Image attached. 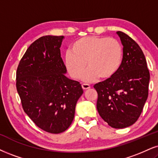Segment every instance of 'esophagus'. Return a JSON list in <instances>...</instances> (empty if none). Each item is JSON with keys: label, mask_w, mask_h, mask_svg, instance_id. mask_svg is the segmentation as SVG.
I'll return each instance as SVG.
<instances>
[{"label": "esophagus", "mask_w": 158, "mask_h": 158, "mask_svg": "<svg viewBox=\"0 0 158 158\" xmlns=\"http://www.w3.org/2000/svg\"><path fill=\"white\" fill-rule=\"evenodd\" d=\"M90 85L87 84V83H83V84H82V88L83 90H87V89H90Z\"/></svg>", "instance_id": "34e87169"}]
</instances>
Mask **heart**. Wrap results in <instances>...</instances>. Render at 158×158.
Wrapping results in <instances>:
<instances>
[{
	"label": "heart",
	"instance_id": "obj_1",
	"mask_svg": "<svg viewBox=\"0 0 158 158\" xmlns=\"http://www.w3.org/2000/svg\"><path fill=\"white\" fill-rule=\"evenodd\" d=\"M123 58V50L117 40L106 36H90L76 40L71 52H67L64 64L69 75L75 79L83 76L86 82H92L98 77L112 78L119 69Z\"/></svg>",
	"mask_w": 158,
	"mask_h": 158
}]
</instances>
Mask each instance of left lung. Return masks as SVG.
<instances>
[{"label": "left lung", "instance_id": "1", "mask_svg": "<svg viewBox=\"0 0 158 158\" xmlns=\"http://www.w3.org/2000/svg\"><path fill=\"white\" fill-rule=\"evenodd\" d=\"M116 34L123 45L121 67L112 78L96 83L94 88L100 116L108 125L122 129L139 118L147 100L150 75L139 44L123 32Z\"/></svg>", "mask_w": 158, "mask_h": 158}]
</instances>
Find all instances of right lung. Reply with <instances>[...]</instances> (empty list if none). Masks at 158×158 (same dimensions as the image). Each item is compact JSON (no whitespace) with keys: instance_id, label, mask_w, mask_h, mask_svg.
Returning <instances> with one entry per match:
<instances>
[{"instance_id":"1","label":"right lung","mask_w":158,"mask_h":158,"mask_svg":"<svg viewBox=\"0 0 158 158\" xmlns=\"http://www.w3.org/2000/svg\"><path fill=\"white\" fill-rule=\"evenodd\" d=\"M64 36H42L29 46L17 69L16 86L25 114L48 133H63L73 122L83 91L68 78L61 57Z\"/></svg>"}]
</instances>
